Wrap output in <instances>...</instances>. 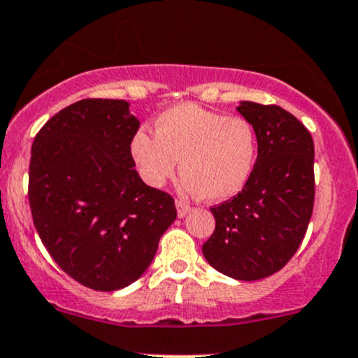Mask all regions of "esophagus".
<instances>
[{
  "mask_svg": "<svg viewBox=\"0 0 358 358\" xmlns=\"http://www.w3.org/2000/svg\"><path fill=\"white\" fill-rule=\"evenodd\" d=\"M176 208H178L179 218H184V216H186L187 213L191 211V206H189V204L184 203V201H176Z\"/></svg>",
  "mask_w": 358,
  "mask_h": 358,
  "instance_id": "1",
  "label": "esophagus"
}]
</instances>
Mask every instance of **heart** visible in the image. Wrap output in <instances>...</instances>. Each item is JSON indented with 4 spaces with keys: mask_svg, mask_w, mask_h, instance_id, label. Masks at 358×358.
Masks as SVG:
<instances>
[{
    "mask_svg": "<svg viewBox=\"0 0 358 358\" xmlns=\"http://www.w3.org/2000/svg\"><path fill=\"white\" fill-rule=\"evenodd\" d=\"M131 155L150 186L160 187L178 171L182 187L204 201H223L243 189L254 172L257 134L248 120L194 103L169 108L155 120V138L136 134Z\"/></svg>",
    "mask_w": 358,
    "mask_h": 358,
    "instance_id": "b5f03b06",
    "label": "heart"
}]
</instances>
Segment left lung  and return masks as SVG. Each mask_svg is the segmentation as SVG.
<instances>
[{
	"mask_svg": "<svg viewBox=\"0 0 358 358\" xmlns=\"http://www.w3.org/2000/svg\"><path fill=\"white\" fill-rule=\"evenodd\" d=\"M257 134V162L243 189L211 208L216 220L203 245L211 267L238 280L280 271L296 254L315 203V143L296 116L275 104L240 101Z\"/></svg>",
	"mask_w": 358,
	"mask_h": 358,
	"instance_id": "8db88e82",
	"label": "left lung"
}]
</instances>
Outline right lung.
Listing matches in <instances>:
<instances>
[{
  "instance_id": "1",
  "label": "right lung",
  "mask_w": 358,
  "mask_h": 358,
  "mask_svg": "<svg viewBox=\"0 0 358 358\" xmlns=\"http://www.w3.org/2000/svg\"><path fill=\"white\" fill-rule=\"evenodd\" d=\"M138 127L128 101L81 99L52 116L31 145L28 201L40 240L94 291L135 282L178 216L172 196L134 169Z\"/></svg>"
}]
</instances>
